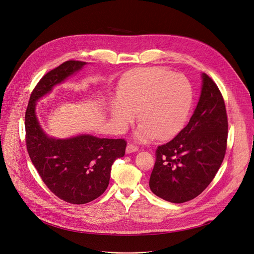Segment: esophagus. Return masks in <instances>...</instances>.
Here are the masks:
<instances>
[{
  "instance_id": "34e87169",
  "label": "esophagus",
  "mask_w": 254,
  "mask_h": 254,
  "mask_svg": "<svg viewBox=\"0 0 254 254\" xmlns=\"http://www.w3.org/2000/svg\"><path fill=\"white\" fill-rule=\"evenodd\" d=\"M136 151H138V147L137 146H135V145H133V144H128L127 145V147H126V153H132V152H136Z\"/></svg>"
}]
</instances>
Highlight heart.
<instances>
[{"instance_id": "obj_1", "label": "heart", "mask_w": 254, "mask_h": 254, "mask_svg": "<svg viewBox=\"0 0 254 254\" xmlns=\"http://www.w3.org/2000/svg\"><path fill=\"white\" fill-rule=\"evenodd\" d=\"M193 87L186 77L163 67L136 71L119 84L117 99L110 105L115 124L125 129L136 117L141 121L134 138L147 142L158 136L172 137L185 125L193 105Z\"/></svg>"}]
</instances>
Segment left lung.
Returning <instances> with one entry per match:
<instances>
[{
    "label": "left lung",
    "mask_w": 254,
    "mask_h": 254,
    "mask_svg": "<svg viewBox=\"0 0 254 254\" xmlns=\"http://www.w3.org/2000/svg\"><path fill=\"white\" fill-rule=\"evenodd\" d=\"M199 101L189 123L158 147L149 188L157 196L183 203L195 198L219 171L227 148L228 119L217 84L201 74Z\"/></svg>",
    "instance_id": "left-lung-1"
}]
</instances>
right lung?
Listing matches in <instances>:
<instances>
[{
    "instance_id": "right-lung-1",
    "label": "right lung",
    "mask_w": 254,
    "mask_h": 254,
    "mask_svg": "<svg viewBox=\"0 0 254 254\" xmlns=\"http://www.w3.org/2000/svg\"><path fill=\"white\" fill-rule=\"evenodd\" d=\"M87 63L67 61L47 73L33 89L25 114L26 146L30 160L48 188L73 204L96 199L109 185L114 162L124 157V139L78 134L68 138L49 136L36 115V103Z\"/></svg>"
}]
</instances>
